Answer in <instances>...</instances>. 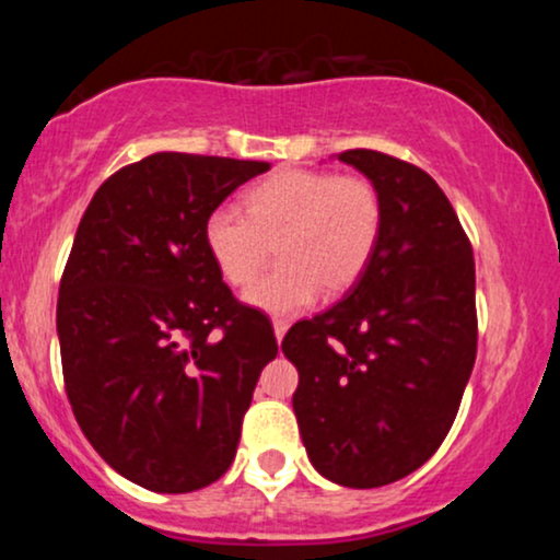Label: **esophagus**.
I'll return each instance as SVG.
<instances>
[{
  "label": "esophagus",
  "mask_w": 560,
  "mask_h": 560,
  "mask_svg": "<svg viewBox=\"0 0 560 560\" xmlns=\"http://www.w3.org/2000/svg\"><path fill=\"white\" fill-rule=\"evenodd\" d=\"M287 329H289V320H284V318H273V334H276V339H284V334H287Z\"/></svg>",
  "instance_id": "34e87169"
}]
</instances>
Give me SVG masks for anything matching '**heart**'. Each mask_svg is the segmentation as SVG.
Here are the masks:
<instances>
[{
  "mask_svg": "<svg viewBox=\"0 0 560 560\" xmlns=\"http://www.w3.org/2000/svg\"><path fill=\"white\" fill-rule=\"evenodd\" d=\"M384 229L371 182L329 171L289 168L249 189L244 210L218 205L205 218V247L231 287L255 281L273 249L281 262L247 289V302L298 313L320 289L339 294L365 273Z\"/></svg>",
  "mask_w": 560,
  "mask_h": 560,
  "instance_id": "heart-1",
  "label": "heart"
}]
</instances>
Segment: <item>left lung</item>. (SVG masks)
<instances>
[{"instance_id":"left-lung-1","label":"left lung","mask_w":560,"mask_h":560,"mask_svg":"<svg viewBox=\"0 0 560 560\" xmlns=\"http://www.w3.org/2000/svg\"><path fill=\"white\" fill-rule=\"evenodd\" d=\"M382 195L365 273L329 311L298 320L281 350L298 365L292 405L311 464L369 490L427 464L477 361V271L445 191L419 165L347 150Z\"/></svg>"}]
</instances>
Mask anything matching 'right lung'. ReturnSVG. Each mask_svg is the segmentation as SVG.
<instances>
[{"label":"right lung","mask_w":560,"mask_h":560,"mask_svg":"<svg viewBox=\"0 0 560 560\" xmlns=\"http://www.w3.org/2000/svg\"><path fill=\"white\" fill-rule=\"evenodd\" d=\"M271 163L155 152L115 171L75 231L57 298L62 378L92 447L152 492L229 471L271 320L223 284L205 218Z\"/></svg>","instance_id":"obj_1"}]
</instances>
